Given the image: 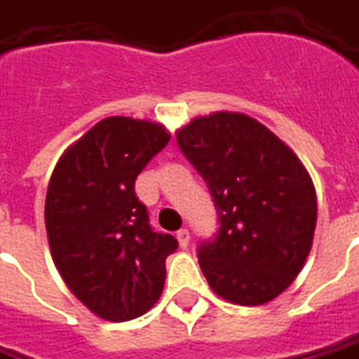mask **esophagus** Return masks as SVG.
<instances>
[{"label": "esophagus", "instance_id": "obj_1", "mask_svg": "<svg viewBox=\"0 0 359 359\" xmlns=\"http://www.w3.org/2000/svg\"><path fill=\"white\" fill-rule=\"evenodd\" d=\"M177 238H179L180 248H187V246H189V242H191V232H189L187 229H180L179 232H177Z\"/></svg>", "mask_w": 359, "mask_h": 359}]
</instances>
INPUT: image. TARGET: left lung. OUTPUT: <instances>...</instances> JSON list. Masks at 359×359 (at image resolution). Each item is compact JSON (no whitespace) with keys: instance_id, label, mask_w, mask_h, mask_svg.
<instances>
[{"instance_id":"left-lung-1","label":"left lung","mask_w":359,"mask_h":359,"mask_svg":"<svg viewBox=\"0 0 359 359\" xmlns=\"http://www.w3.org/2000/svg\"><path fill=\"white\" fill-rule=\"evenodd\" d=\"M177 142L217 206V236L198 246L208 286L238 306L274 300L298 276L314 241L318 206L308 170L286 142L242 113L192 118Z\"/></svg>"}]
</instances>
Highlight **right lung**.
<instances>
[{"label": "right lung", "mask_w": 359, "mask_h": 359, "mask_svg": "<svg viewBox=\"0 0 359 359\" xmlns=\"http://www.w3.org/2000/svg\"><path fill=\"white\" fill-rule=\"evenodd\" d=\"M170 141L151 121L109 117L71 144L45 198L51 256L69 290L93 314L127 322L151 310L165 288V260L179 248L155 232L135 180Z\"/></svg>", "instance_id": "1"}]
</instances>
